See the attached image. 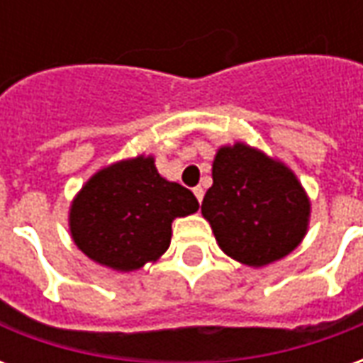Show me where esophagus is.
Masks as SVG:
<instances>
[{
	"instance_id": "esophagus-1",
	"label": "esophagus",
	"mask_w": 363,
	"mask_h": 363,
	"mask_svg": "<svg viewBox=\"0 0 363 363\" xmlns=\"http://www.w3.org/2000/svg\"><path fill=\"white\" fill-rule=\"evenodd\" d=\"M192 192H194V196L198 198V202H202V198H204V189H202V186H196Z\"/></svg>"
}]
</instances>
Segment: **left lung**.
<instances>
[{"instance_id": "8db88e82", "label": "left lung", "mask_w": 363, "mask_h": 363, "mask_svg": "<svg viewBox=\"0 0 363 363\" xmlns=\"http://www.w3.org/2000/svg\"><path fill=\"white\" fill-rule=\"evenodd\" d=\"M212 179L202 216L228 257L260 268L288 257L303 241L311 200L284 161L235 142L216 151Z\"/></svg>"}]
</instances>
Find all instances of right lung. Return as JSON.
<instances>
[{
    "label": "right lung",
    "mask_w": 363,
    "mask_h": 363,
    "mask_svg": "<svg viewBox=\"0 0 363 363\" xmlns=\"http://www.w3.org/2000/svg\"><path fill=\"white\" fill-rule=\"evenodd\" d=\"M198 208L189 189L163 179L155 157L142 153L99 169L72 200L67 223L87 259L134 272L165 255L173 221Z\"/></svg>",
    "instance_id": "obj_1"
}]
</instances>
